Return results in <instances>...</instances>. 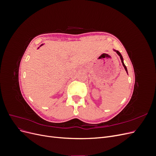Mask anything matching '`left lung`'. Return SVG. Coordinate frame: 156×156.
<instances>
[{"label": "left lung", "mask_w": 156, "mask_h": 156, "mask_svg": "<svg viewBox=\"0 0 156 156\" xmlns=\"http://www.w3.org/2000/svg\"><path fill=\"white\" fill-rule=\"evenodd\" d=\"M113 51H115L116 53L119 55V56H120V59H121V61H122V65H123V66H124V69H125V70L126 71V72H127V73L128 74V73H127V68H126V65L124 64V59H123V57H122V55L120 54V52L119 51H116V50H115V49H113Z\"/></svg>", "instance_id": "obj_1"}]
</instances>
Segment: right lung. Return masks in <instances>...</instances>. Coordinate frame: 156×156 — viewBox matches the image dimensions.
I'll use <instances>...</instances> for the list:
<instances>
[{"instance_id":"1","label":"right lung","mask_w":156,"mask_h":156,"mask_svg":"<svg viewBox=\"0 0 156 156\" xmlns=\"http://www.w3.org/2000/svg\"><path fill=\"white\" fill-rule=\"evenodd\" d=\"M44 45V44H41V45H40V47H41V45ZM39 48H37V49H39Z\"/></svg>"}]
</instances>
